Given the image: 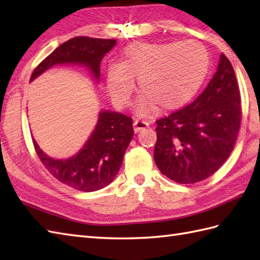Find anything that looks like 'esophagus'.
I'll return each mask as SVG.
<instances>
[{"label": "esophagus", "mask_w": 260, "mask_h": 260, "mask_svg": "<svg viewBox=\"0 0 260 260\" xmlns=\"http://www.w3.org/2000/svg\"><path fill=\"white\" fill-rule=\"evenodd\" d=\"M133 126H134V132H135V133H139L140 131L146 128V127L148 126V123H147V121H144V120H139V119H137V120L134 121Z\"/></svg>", "instance_id": "esophagus-1"}]
</instances>
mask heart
<instances>
[{"mask_svg":"<svg viewBox=\"0 0 260 260\" xmlns=\"http://www.w3.org/2000/svg\"><path fill=\"white\" fill-rule=\"evenodd\" d=\"M208 68V52L197 41H136L124 49L120 63L107 66L105 78L117 107L129 103L137 79L142 93L135 103V110L144 116L154 106L169 110L189 102L202 85Z\"/></svg>","mask_w":260,"mask_h":260,"instance_id":"heart-1","label":"heart"}]
</instances>
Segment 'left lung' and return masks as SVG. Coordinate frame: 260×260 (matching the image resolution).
I'll list each match as a JSON object with an SVG mask.
<instances>
[{
	"label": "left lung",
	"mask_w": 260,
	"mask_h": 260,
	"mask_svg": "<svg viewBox=\"0 0 260 260\" xmlns=\"http://www.w3.org/2000/svg\"><path fill=\"white\" fill-rule=\"evenodd\" d=\"M241 123L240 92L233 66L222 53L217 73L194 102L156 120L154 161L182 184L209 178L234 150Z\"/></svg>",
	"instance_id": "1"
}]
</instances>
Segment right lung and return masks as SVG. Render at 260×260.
<instances>
[{
	"label": "right lung",
	"instance_id": "1",
	"mask_svg": "<svg viewBox=\"0 0 260 260\" xmlns=\"http://www.w3.org/2000/svg\"><path fill=\"white\" fill-rule=\"evenodd\" d=\"M116 45L114 39L76 37L60 45L32 73L30 81L56 64H79L101 78V62ZM134 136L133 119L124 114L102 110L97 124L81 150L68 158H53L39 147L36 152L54 178L76 190L92 192L112 183L123 163L124 154Z\"/></svg>",
	"mask_w": 260,
	"mask_h": 260
}]
</instances>
